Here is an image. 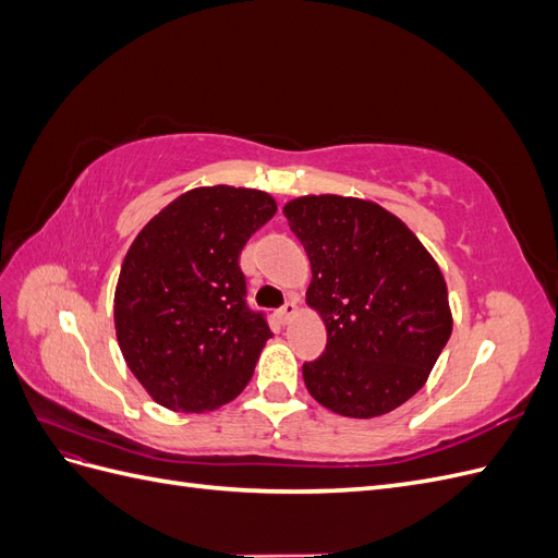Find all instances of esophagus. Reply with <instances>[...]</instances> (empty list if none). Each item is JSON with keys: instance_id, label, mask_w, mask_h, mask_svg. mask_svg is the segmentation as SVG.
<instances>
[{"instance_id": "34e87169", "label": "esophagus", "mask_w": 558, "mask_h": 558, "mask_svg": "<svg viewBox=\"0 0 558 558\" xmlns=\"http://www.w3.org/2000/svg\"><path fill=\"white\" fill-rule=\"evenodd\" d=\"M279 314V318H281V324H289V320L298 314V305H295V300H289L286 302V305L277 312Z\"/></svg>"}]
</instances>
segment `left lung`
<instances>
[{
  "instance_id": "1",
  "label": "left lung",
  "mask_w": 558,
  "mask_h": 558,
  "mask_svg": "<svg viewBox=\"0 0 558 558\" xmlns=\"http://www.w3.org/2000/svg\"><path fill=\"white\" fill-rule=\"evenodd\" d=\"M283 216L310 256L307 302L328 330L324 356L302 365L307 391L353 418L400 408L426 384L451 335L440 267L375 202L307 195Z\"/></svg>"
}]
</instances>
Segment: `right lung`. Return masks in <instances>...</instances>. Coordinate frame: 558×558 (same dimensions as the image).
<instances>
[{
    "mask_svg": "<svg viewBox=\"0 0 558 558\" xmlns=\"http://www.w3.org/2000/svg\"><path fill=\"white\" fill-rule=\"evenodd\" d=\"M275 211L263 191L195 189L132 242L116 286V337L162 408L209 412L248 384L272 330L248 305L240 253Z\"/></svg>",
    "mask_w": 558,
    "mask_h": 558,
    "instance_id": "1",
    "label": "right lung"
}]
</instances>
